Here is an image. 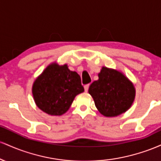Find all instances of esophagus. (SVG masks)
Here are the masks:
<instances>
[{
  "label": "esophagus",
  "instance_id": "obj_1",
  "mask_svg": "<svg viewBox=\"0 0 161 161\" xmlns=\"http://www.w3.org/2000/svg\"><path fill=\"white\" fill-rule=\"evenodd\" d=\"M88 88H89V84H88V85H86V86H84V89H85V92H88Z\"/></svg>",
  "mask_w": 161,
  "mask_h": 161
}]
</instances>
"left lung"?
<instances>
[{
    "label": "left lung",
    "instance_id": "8db88e82",
    "mask_svg": "<svg viewBox=\"0 0 161 161\" xmlns=\"http://www.w3.org/2000/svg\"><path fill=\"white\" fill-rule=\"evenodd\" d=\"M88 93L103 116L114 117L131 108L136 97V88L121 71L102 66L98 79L92 83Z\"/></svg>",
    "mask_w": 161,
    "mask_h": 161
}]
</instances>
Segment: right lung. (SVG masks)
Returning a JSON list of instances; mask_svg holds the SVG:
<instances>
[{"label": "right lung", "instance_id": "add662e5", "mask_svg": "<svg viewBox=\"0 0 161 161\" xmlns=\"http://www.w3.org/2000/svg\"><path fill=\"white\" fill-rule=\"evenodd\" d=\"M84 92L81 78L67 64L51 63L33 82L36 106L51 116H61L69 110L75 97Z\"/></svg>", "mask_w": 161, "mask_h": 161}]
</instances>
